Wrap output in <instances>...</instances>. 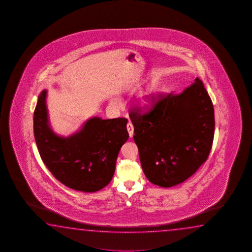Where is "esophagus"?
Returning <instances> with one entry per match:
<instances>
[{"label":"esophagus","mask_w":252,"mask_h":252,"mask_svg":"<svg viewBox=\"0 0 252 252\" xmlns=\"http://www.w3.org/2000/svg\"><path fill=\"white\" fill-rule=\"evenodd\" d=\"M127 130H128L129 137H132L133 134H134V127H133L132 124L130 122H128V124H127Z\"/></svg>","instance_id":"34e87169"}]
</instances>
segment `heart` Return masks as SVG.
Wrapping results in <instances>:
<instances>
[{"mask_svg": "<svg viewBox=\"0 0 252 252\" xmlns=\"http://www.w3.org/2000/svg\"><path fill=\"white\" fill-rule=\"evenodd\" d=\"M152 94H153V92H148L139 98L138 103L142 108H148L154 104V98H153Z\"/></svg>", "mask_w": 252, "mask_h": 252, "instance_id": "b5f03b06", "label": "heart"}]
</instances>
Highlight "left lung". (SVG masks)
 <instances>
[{
	"mask_svg": "<svg viewBox=\"0 0 252 252\" xmlns=\"http://www.w3.org/2000/svg\"><path fill=\"white\" fill-rule=\"evenodd\" d=\"M153 98L146 111L133 107L128 115L145 176L168 188L188 179L208 158L214 142V105L198 77L181 94Z\"/></svg>",
	"mask_w": 252,
	"mask_h": 252,
	"instance_id": "8db88e82",
	"label": "left lung"
}]
</instances>
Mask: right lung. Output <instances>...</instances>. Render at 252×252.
I'll return each instance as SVG.
<instances>
[{"label": "right lung", "mask_w": 252, "mask_h": 252, "mask_svg": "<svg viewBox=\"0 0 252 252\" xmlns=\"http://www.w3.org/2000/svg\"><path fill=\"white\" fill-rule=\"evenodd\" d=\"M47 91L39 94L33 115L38 153L52 175L68 188L98 191L110 183L122 145L128 140V119L91 118L68 137L52 131L47 119Z\"/></svg>", "instance_id": "add662e5"}]
</instances>
